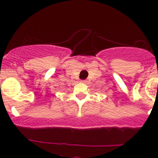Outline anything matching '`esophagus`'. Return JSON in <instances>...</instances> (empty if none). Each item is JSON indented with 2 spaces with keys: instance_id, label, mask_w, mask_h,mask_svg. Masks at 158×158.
Wrapping results in <instances>:
<instances>
[{
  "instance_id": "obj_1",
  "label": "esophagus",
  "mask_w": 158,
  "mask_h": 158,
  "mask_svg": "<svg viewBox=\"0 0 158 158\" xmlns=\"http://www.w3.org/2000/svg\"><path fill=\"white\" fill-rule=\"evenodd\" d=\"M81 82H82V83H85V82H86V80H82L81 81Z\"/></svg>"
}]
</instances>
